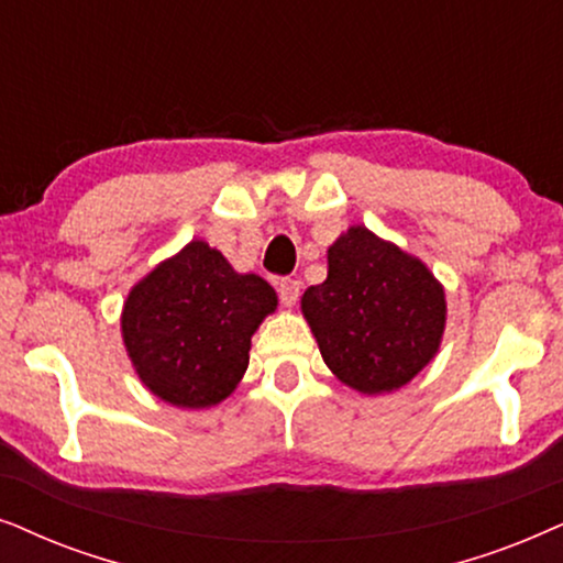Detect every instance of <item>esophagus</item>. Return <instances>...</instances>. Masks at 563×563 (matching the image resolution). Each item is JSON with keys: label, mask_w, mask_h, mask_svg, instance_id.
<instances>
[{"label": "esophagus", "mask_w": 563, "mask_h": 563, "mask_svg": "<svg viewBox=\"0 0 563 563\" xmlns=\"http://www.w3.org/2000/svg\"><path fill=\"white\" fill-rule=\"evenodd\" d=\"M277 296H280V303L290 309V306L298 301V296H301V283L286 277V280H280V286H277Z\"/></svg>", "instance_id": "esophagus-1"}]
</instances>
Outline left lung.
Wrapping results in <instances>:
<instances>
[{
    "mask_svg": "<svg viewBox=\"0 0 563 563\" xmlns=\"http://www.w3.org/2000/svg\"><path fill=\"white\" fill-rule=\"evenodd\" d=\"M301 311L327 368L365 396L391 394L427 368L448 319L430 267L365 227L329 246L327 280L306 288Z\"/></svg>",
    "mask_w": 563,
    "mask_h": 563,
    "instance_id": "left-lung-1",
    "label": "left lung"
}]
</instances>
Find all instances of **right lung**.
<instances>
[{
  "instance_id": "add662e5",
  "label": "right lung",
  "mask_w": 563,
  "mask_h": 563,
  "mask_svg": "<svg viewBox=\"0 0 563 563\" xmlns=\"http://www.w3.org/2000/svg\"><path fill=\"white\" fill-rule=\"evenodd\" d=\"M277 309L254 273L192 239L129 290L120 334L133 371L156 399L208 409L234 394L250 365L252 334Z\"/></svg>"
}]
</instances>
